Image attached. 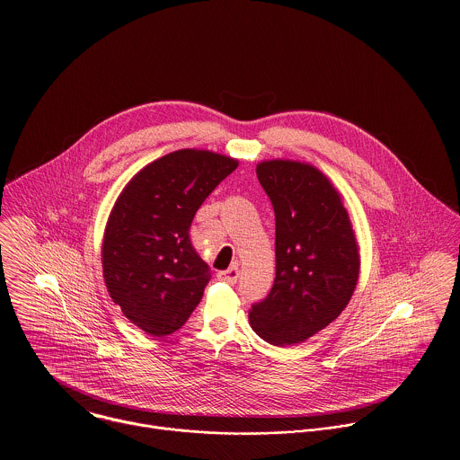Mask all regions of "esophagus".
<instances>
[{
  "mask_svg": "<svg viewBox=\"0 0 460 460\" xmlns=\"http://www.w3.org/2000/svg\"><path fill=\"white\" fill-rule=\"evenodd\" d=\"M238 277H240V270H238V266H231L229 270H226V271H220V273H218V279H220V280H224V282H227V284H236Z\"/></svg>",
  "mask_w": 460,
  "mask_h": 460,
  "instance_id": "1",
  "label": "esophagus"
}]
</instances>
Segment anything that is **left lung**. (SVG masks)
<instances>
[{"label": "left lung", "instance_id": "8db88e82", "mask_svg": "<svg viewBox=\"0 0 460 460\" xmlns=\"http://www.w3.org/2000/svg\"><path fill=\"white\" fill-rule=\"evenodd\" d=\"M275 211V282L249 312L273 346L304 342L335 321L357 288L359 254L341 194L315 167L295 160L257 164Z\"/></svg>", "mask_w": 460, "mask_h": 460}]
</instances>
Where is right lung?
<instances>
[{
  "label": "right lung",
  "mask_w": 460,
  "mask_h": 460,
  "mask_svg": "<svg viewBox=\"0 0 460 460\" xmlns=\"http://www.w3.org/2000/svg\"><path fill=\"white\" fill-rule=\"evenodd\" d=\"M238 160L178 150L141 169L112 208L102 243L103 280L143 332L180 330L201 302L209 266L190 242L196 211Z\"/></svg>",
  "instance_id": "obj_1"
}]
</instances>
